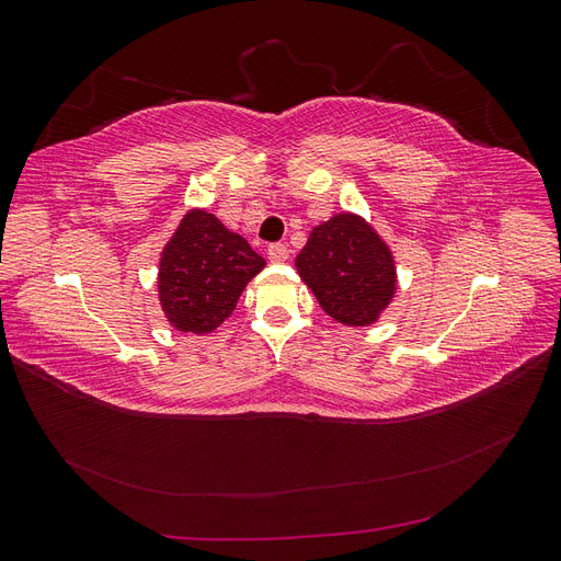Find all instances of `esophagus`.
Segmentation results:
<instances>
[{"label": "esophagus", "mask_w": 561, "mask_h": 561, "mask_svg": "<svg viewBox=\"0 0 561 561\" xmlns=\"http://www.w3.org/2000/svg\"><path fill=\"white\" fill-rule=\"evenodd\" d=\"M290 250H287V245H283V243H271L268 245V250H266V254H268V260L274 262V264H283V262H287V257H290V254H287Z\"/></svg>", "instance_id": "1"}]
</instances>
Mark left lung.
<instances>
[{
	"mask_svg": "<svg viewBox=\"0 0 561 561\" xmlns=\"http://www.w3.org/2000/svg\"><path fill=\"white\" fill-rule=\"evenodd\" d=\"M295 266L322 311L351 328L377 322L398 290L393 252L353 213L313 227Z\"/></svg>",
	"mask_w": 561,
	"mask_h": 561,
	"instance_id": "8db88e82",
	"label": "left lung"
}]
</instances>
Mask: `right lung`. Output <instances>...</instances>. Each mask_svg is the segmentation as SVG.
Listing matches in <instances>:
<instances>
[{"label":"right lung","instance_id":"right-lung-1","mask_svg":"<svg viewBox=\"0 0 561 561\" xmlns=\"http://www.w3.org/2000/svg\"><path fill=\"white\" fill-rule=\"evenodd\" d=\"M266 266L243 236L194 208L186 213L159 262V301L180 332L208 334L233 313L245 285Z\"/></svg>","mask_w":561,"mask_h":561}]
</instances>
